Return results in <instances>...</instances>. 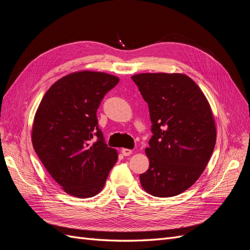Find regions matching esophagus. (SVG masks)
I'll list each match as a JSON object with an SVG mask.
<instances>
[{"mask_svg": "<svg viewBox=\"0 0 250 250\" xmlns=\"http://www.w3.org/2000/svg\"><path fill=\"white\" fill-rule=\"evenodd\" d=\"M121 151H122V154L125 156H128L132 153V151L130 149H127V148H123Z\"/></svg>", "mask_w": 250, "mask_h": 250, "instance_id": "1", "label": "esophagus"}]
</instances>
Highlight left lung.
I'll use <instances>...</instances> for the list:
<instances>
[{"label":"left lung","mask_w":250,"mask_h":250,"mask_svg":"<svg viewBox=\"0 0 250 250\" xmlns=\"http://www.w3.org/2000/svg\"><path fill=\"white\" fill-rule=\"evenodd\" d=\"M131 79L148 103L153 133L142 188L155 197H173L197 181L213 153L217 131L210 105L185 74L142 73Z\"/></svg>","instance_id":"left-lung-1"}]
</instances>
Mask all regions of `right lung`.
Wrapping results in <instances>:
<instances>
[{
  "instance_id": "add662e5",
  "label": "right lung",
  "mask_w": 250,
  "mask_h": 250,
  "mask_svg": "<svg viewBox=\"0 0 250 250\" xmlns=\"http://www.w3.org/2000/svg\"><path fill=\"white\" fill-rule=\"evenodd\" d=\"M119 80L102 72L71 73L52 84L35 112L34 151L52 178L75 197L100 193L118 160L98 128L97 109Z\"/></svg>"
}]
</instances>
